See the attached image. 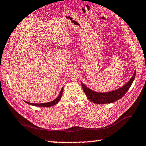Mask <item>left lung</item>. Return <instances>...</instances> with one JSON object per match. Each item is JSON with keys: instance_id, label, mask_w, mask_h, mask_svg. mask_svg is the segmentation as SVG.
<instances>
[{"instance_id": "left-lung-1", "label": "left lung", "mask_w": 146, "mask_h": 146, "mask_svg": "<svg viewBox=\"0 0 146 146\" xmlns=\"http://www.w3.org/2000/svg\"><path fill=\"white\" fill-rule=\"evenodd\" d=\"M136 75V71L133 74L132 78L130 79V80L126 84L122 87L121 88L118 89L117 90L113 91H110L108 93H96L95 91L90 90L87 88L86 86L82 84V87L83 90L84 91L86 97L89 100L93 103L96 104H108L112 103L115 101L119 100L122 98L125 93L129 90V88L131 86L132 83L134 80Z\"/></svg>"}]
</instances>
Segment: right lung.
<instances>
[{"label": "right lung", "mask_w": 146, "mask_h": 146, "mask_svg": "<svg viewBox=\"0 0 146 146\" xmlns=\"http://www.w3.org/2000/svg\"><path fill=\"white\" fill-rule=\"evenodd\" d=\"M62 91H63V88L61 90V91L60 94H59V95L58 96V97L56 98L53 101H51V102H47V103H42V104H33V103H29V102H26L27 104H30L32 106H38V107H51V106L55 105L56 104H57L58 102V101L60 100V98L62 97Z\"/></svg>", "instance_id": "1"}]
</instances>
